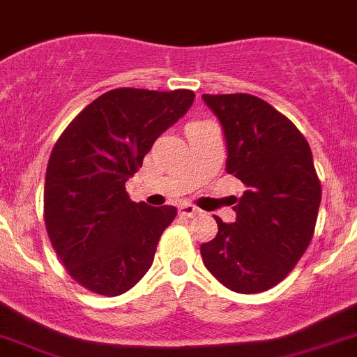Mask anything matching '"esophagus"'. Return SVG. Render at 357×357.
<instances>
[{
    "mask_svg": "<svg viewBox=\"0 0 357 357\" xmlns=\"http://www.w3.org/2000/svg\"><path fill=\"white\" fill-rule=\"evenodd\" d=\"M178 211H181L184 217H197V215L202 213V211H200L199 208H197V206H193V204H182L181 208H178Z\"/></svg>",
    "mask_w": 357,
    "mask_h": 357,
    "instance_id": "obj_1",
    "label": "esophagus"
}]
</instances>
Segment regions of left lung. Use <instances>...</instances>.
I'll return each mask as SVG.
<instances>
[{"mask_svg": "<svg viewBox=\"0 0 357 357\" xmlns=\"http://www.w3.org/2000/svg\"><path fill=\"white\" fill-rule=\"evenodd\" d=\"M217 114L228 146L226 173L246 191L237 219L200 246L206 268L238 294L270 290L306 252L321 202L310 146L278 109L253 94H202Z\"/></svg>", "mask_w": 357, "mask_h": 357, "instance_id": "obj_1", "label": "left lung"}]
</instances>
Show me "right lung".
I'll list each match as a JSON object with an SVG mask.
<instances>
[{
	"mask_svg": "<svg viewBox=\"0 0 357 357\" xmlns=\"http://www.w3.org/2000/svg\"><path fill=\"white\" fill-rule=\"evenodd\" d=\"M193 100L195 93L188 89L107 91L56 140L47 166L43 219L67 273L87 290L120 296L151 268L176 208L132 202L126 181Z\"/></svg>",
	"mask_w": 357,
	"mask_h": 357,
	"instance_id": "right-lung-1",
	"label": "right lung"
}]
</instances>
